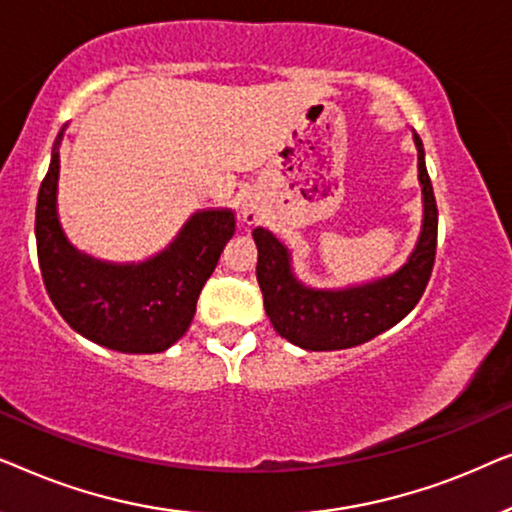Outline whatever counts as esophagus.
<instances>
[{"label": "esophagus", "mask_w": 512, "mask_h": 512, "mask_svg": "<svg viewBox=\"0 0 512 512\" xmlns=\"http://www.w3.org/2000/svg\"><path fill=\"white\" fill-rule=\"evenodd\" d=\"M258 219H261V209H258L256 202H251V200L244 202V205H242V221L244 223H256Z\"/></svg>", "instance_id": "1"}]
</instances>
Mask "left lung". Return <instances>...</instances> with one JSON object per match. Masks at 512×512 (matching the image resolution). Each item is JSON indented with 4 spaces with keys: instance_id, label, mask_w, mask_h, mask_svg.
Listing matches in <instances>:
<instances>
[{
    "instance_id": "obj_1",
    "label": "left lung",
    "mask_w": 512,
    "mask_h": 512,
    "mask_svg": "<svg viewBox=\"0 0 512 512\" xmlns=\"http://www.w3.org/2000/svg\"><path fill=\"white\" fill-rule=\"evenodd\" d=\"M424 219L417 244L401 268L373 282L345 289H314L293 272L291 251L270 230L254 228L256 279L275 331L307 352H333L373 340L389 331L419 303L436 261L438 209L426 172L424 146L415 132Z\"/></svg>"
}]
</instances>
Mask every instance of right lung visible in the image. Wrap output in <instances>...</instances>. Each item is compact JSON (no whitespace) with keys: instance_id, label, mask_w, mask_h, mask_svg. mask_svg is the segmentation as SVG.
<instances>
[{"instance_id":"add662e5","label":"right lung","mask_w":512,"mask_h":512,"mask_svg":"<svg viewBox=\"0 0 512 512\" xmlns=\"http://www.w3.org/2000/svg\"><path fill=\"white\" fill-rule=\"evenodd\" d=\"M37 198V254L46 291L62 319L97 345L123 354L170 349L191 326L202 286L235 233L233 209H200L177 237L139 263H109L67 240L58 216L60 142Z\"/></svg>"}]
</instances>
